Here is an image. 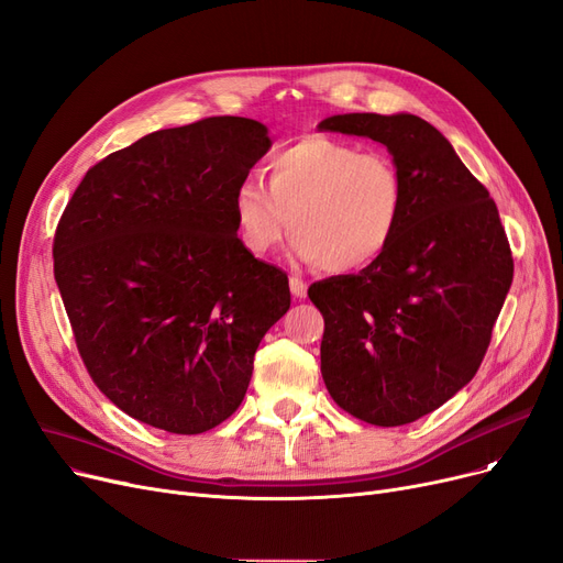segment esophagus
Masks as SVG:
<instances>
[{
  "mask_svg": "<svg viewBox=\"0 0 563 563\" xmlns=\"http://www.w3.org/2000/svg\"><path fill=\"white\" fill-rule=\"evenodd\" d=\"M289 289H291V295H295V299H306V295H308V285L297 276L289 278Z\"/></svg>",
  "mask_w": 563,
  "mask_h": 563,
  "instance_id": "obj_1",
  "label": "esophagus"
}]
</instances>
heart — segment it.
Listing matches in <instances>:
<instances>
[{"label": "heart", "mask_w": 563, "mask_h": 563, "mask_svg": "<svg viewBox=\"0 0 563 563\" xmlns=\"http://www.w3.org/2000/svg\"><path fill=\"white\" fill-rule=\"evenodd\" d=\"M268 188L243 179L232 195L239 239L253 255L276 251L295 230V253L331 274H356L394 246L405 179L382 152L324 133L285 144L266 163Z\"/></svg>", "instance_id": "b5f03b06"}]
</instances>
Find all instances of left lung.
Listing matches in <instances>:
<instances>
[{"instance_id":"8db88e82","label":"left lung","mask_w":563,"mask_h":563,"mask_svg":"<svg viewBox=\"0 0 563 563\" xmlns=\"http://www.w3.org/2000/svg\"><path fill=\"white\" fill-rule=\"evenodd\" d=\"M320 131L382 142L405 179L400 232L356 276L310 285L324 317L322 377L352 417L394 428L470 384L512 283V255L487 188L417 114L352 112Z\"/></svg>"}]
</instances>
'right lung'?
Returning <instances> with one entry per match:
<instances>
[{"instance_id":"obj_1","label":"right lung","mask_w":563,"mask_h":563,"mask_svg":"<svg viewBox=\"0 0 563 563\" xmlns=\"http://www.w3.org/2000/svg\"><path fill=\"white\" fill-rule=\"evenodd\" d=\"M264 124L207 117L89 167L55 232V280L85 368L135 421L200 434L246 396L260 340L289 308L278 266L236 236L234 188Z\"/></svg>"}]
</instances>
